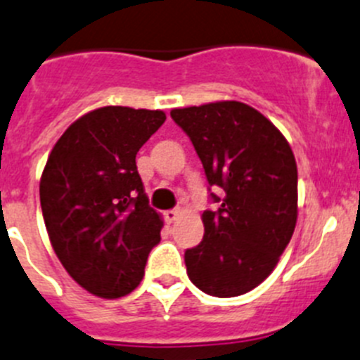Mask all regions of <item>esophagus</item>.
Listing matches in <instances>:
<instances>
[{
  "label": "esophagus",
  "instance_id": "1",
  "mask_svg": "<svg viewBox=\"0 0 360 360\" xmlns=\"http://www.w3.org/2000/svg\"><path fill=\"white\" fill-rule=\"evenodd\" d=\"M179 214H181V210L165 211V220L169 221V224H172V221H176L177 218H179Z\"/></svg>",
  "mask_w": 360,
  "mask_h": 360
}]
</instances>
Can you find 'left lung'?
Here are the masks:
<instances>
[{
	"instance_id": "1",
	"label": "left lung",
	"mask_w": 360,
	"mask_h": 360,
	"mask_svg": "<svg viewBox=\"0 0 360 360\" xmlns=\"http://www.w3.org/2000/svg\"><path fill=\"white\" fill-rule=\"evenodd\" d=\"M188 134L217 210L202 213L204 238L184 252L190 281L218 298L243 295L271 274L297 224V163L281 131L238 101L172 110ZM221 187L220 198L210 191Z\"/></svg>"
}]
</instances>
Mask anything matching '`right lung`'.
I'll return each instance as SVG.
<instances>
[{
	"instance_id": "obj_1",
	"label": "right lung",
	"mask_w": 360,
	"mask_h": 360,
	"mask_svg": "<svg viewBox=\"0 0 360 360\" xmlns=\"http://www.w3.org/2000/svg\"><path fill=\"white\" fill-rule=\"evenodd\" d=\"M160 110L104 106L67 127L40 179V206L60 263L89 293L139 286L163 221L149 206L136 153L165 122Z\"/></svg>"
}]
</instances>
